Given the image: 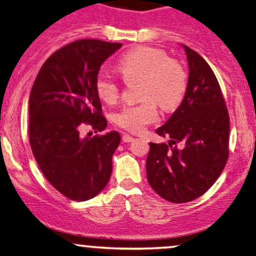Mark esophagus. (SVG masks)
<instances>
[{"mask_svg":"<svg viewBox=\"0 0 256 256\" xmlns=\"http://www.w3.org/2000/svg\"><path fill=\"white\" fill-rule=\"evenodd\" d=\"M134 140H135V137L128 135V134H125V135H122V141L125 142V144H130V142H132Z\"/></svg>","mask_w":256,"mask_h":256,"instance_id":"1","label":"esophagus"}]
</instances>
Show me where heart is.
<instances>
[{"label": "heart", "instance_id": "b5f03b06", "mask_svg": "<svg viewBox=\"0 0 256 256\" xmlns=\"http://www.w3.org/2000/svg\"><path fill=\"white\" fill-rule=\"evenodd\" d=\"M118 71L125 82L140 80V103L125 106L115 115V124L124 130L138 134L158 120L157 104L166 112L176 109L188 90V74L172 60L166 51L140 46L128 51L118 61ZM96 92L106 103H114L120 96V83L108 72H99Z\"/></svg>", "mask_w": 256, "mask_h": 256}]
</instances>
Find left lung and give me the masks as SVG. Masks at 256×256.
I'll list each match as a JSON object with an SVG mask.
<instances>
[{"label": "left lung", "mask_w": 256, "mask_h": 256, "mask_svg": "<svg viewBox=\"0 0 256 256\" xmlns=\"http://www.w3.org/2000/svg\"><path fill=\"white\" fill-rule=\"evenodd\" d=\"M189 84L184 100L156 132L166 144L150 142L146 170L150 185L174 204L204 195L220 176L230 148V115L216 76L196 51L184 45Z\"/></svg>", "instance_id": "1"}]
</instances>
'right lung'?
<instances>
[{
	"label": "right lung",
	"instance_id": "obj_1",
	"mask_svg": "<svg viewBox=\"0 0 256 256\" xmlns=\"http://www.w3.org/2000/svg\"><path fill=\"white\" fill-rule=\"evenodd\" d=\"M122 45L96 39L70 42L40 68L29 96V142L40 170L67 198L86 201L106 188L120 135L84 137L82 126L100 132L108 122L96 92L99 68ZM92 135V134H88Z\"/></svg>",
	"mask_w": 256,
	"mask_h": 256
}]
</instances>
